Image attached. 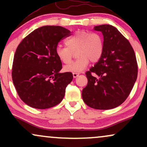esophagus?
Listing matches in <instances>:
<instances>
[{"mask_svg":"<svg viewBox=\"0 0 147 147\" xmlns=\"http://www.w3.org/2000/svg\"><path fill=\"white\" fill-rule=\"evenodd\" d=\"M79 75V74L77 73V72H73V73H72V75H73L74 78H76V77H78Z\"/></svg>","mask_w":147,"mask_h":147,"instance_id":"esophagus-1","label":"esophagus"}]
</instances>
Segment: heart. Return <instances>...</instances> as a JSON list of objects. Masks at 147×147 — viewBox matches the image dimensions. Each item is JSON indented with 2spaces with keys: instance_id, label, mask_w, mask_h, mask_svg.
<instances>
[{
  "instance_id": "b5f03b06",
  "label": "heart",
  "mask_w": 147,
  "mask_h": 147,
  "mask_svg": "<svg viewBox=\"0 0 147 147\" xmlns=\"http://www.w3.org/2000/svg\"><path fill=\"white\" fill-rule=\"evenodd\" d=\"M66 47L58 45L55 55L61 63L68 64L71 61L74 52L77 59L64 67L65 72H80L88 66L89 61L96 63L102 58L104 50L102 36L98 33L88 31H78L65 41Z\"/></svg>"
}]
</instances>
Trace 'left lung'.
<instances>
[{"instance_id":"1","label":"left lung","mask_w":147,"mask_h":147,"mask_svg":"<svg viewBox=\"0 0 147 147\" xmlns=\"http://www.w3.org/2000/svg\"><path fill=\"white\" fill-rule=\"evenodd\" d=\"M104 50L102 58L86 72L88 84L82 90L85 104L98 110L117 107L126 100L138 77V63L129 41L113 25H101Z\"/></svg>"}]
</instances>
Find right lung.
<instances>
[{
    "label": "right lung",
    "mask_w": 147,
    "mask_h": 147,
    "mask_svg": "<svg viewBox=\"0 0 147 147\" xmlns=\"http://www.w3.org/2000/svg\"><path fill=\"white\" fill-rule=\"evenodd\" d=\"M70 35L61 26L46 25L34 30L16 48L11 77L18 96L27 105L38 109L61 102L72 72L60 73L62 63L55 55L61 40Z\"/></svg>",
    "instance_id": "right-lung-1"
}]
</instances>
